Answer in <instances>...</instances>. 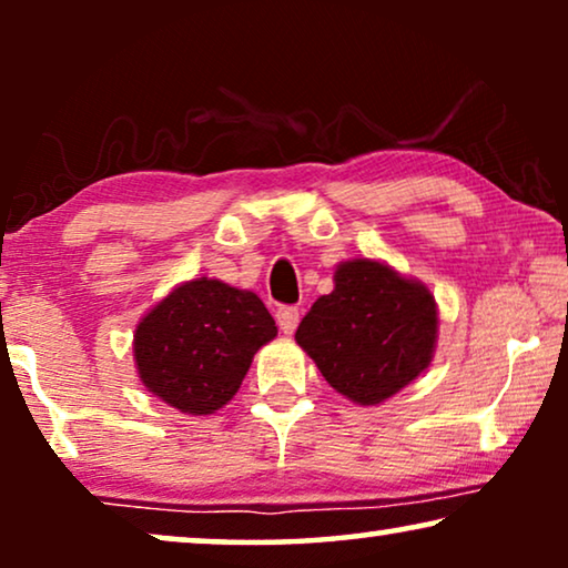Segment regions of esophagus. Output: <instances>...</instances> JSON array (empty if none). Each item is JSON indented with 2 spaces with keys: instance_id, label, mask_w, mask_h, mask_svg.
<instances>
[{
  "instance_id": "1",
  "label": "esophagus",
  "mask_w": 568,
  "mask_h": 568,
  "mask_svg": "<svg viewBox=\"0 0 568 568\" xmlns=\"http://www.w3.org/2000/svg\"><path fill=\"white\" fill-rule=\"evenodd\" d=\"M276 323H278V328H282V333L290 336V333H294V328H297V323H300V307H290V305L278 307Z\"/></svg>"
}]
</instances>
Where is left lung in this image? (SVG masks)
<instances>
[{
    "mask_svg": "<svg viewBox=\"0 0 568 568\" xmlns=\"http://www.w3.org/2000/svg\"><path fill=\"white\" fill-rule=\"evenodd\" d=\"M333 282L294 338L333 390L377 406L429 367L437 302L422 282L369 258L338 263Z\"/></svg>",
    "mask_w": 568,
    "mask_h": 568,
    "instance_id": "left-lung-1",
    "label": "left lung"
}]
</instances>
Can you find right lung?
<instances>
[{
  "label": "right lung",
  "mask_w": 568,
  "mask_h": 568,
  "mask_svg": "<svg viewBox=\"0 0 568 568\" xmlns=\"http://www.w3.org/2000/svg\"><path fill=\"white\" fill-rule=\"evenodd\" d=\"M274 336L276 323L258 294L220 278H193L139 321V379L181 414H214L240 390L253 354Z\"/></svg>",
  "instance_id": "add662e5"
}]
</instances>
